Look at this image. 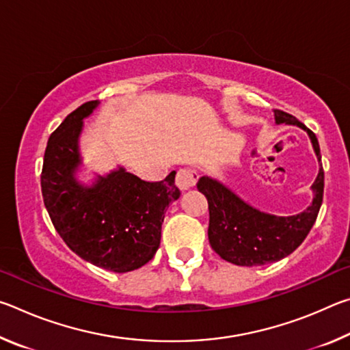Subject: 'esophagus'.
I'll return each instance as SVG.
<instances>
[{
    "mask_svg": "<svg viewBox=\"0 0 350 350\" xmlns=\"http://www.w3.org/2000/svg\"><path fill=\"white\" fill-rule=\"evenodd\" d=\"M198 179H199V174L196 173V171L191 168H182L177 171L176 185L179 187L182 191H185V189H189L196 185Z\"/></svg>",
    "mask_w": 350,
    "mask_h": 350,
    "instance_id": "esophagus-1",
    "label": "esophagus"
}]
</instances>
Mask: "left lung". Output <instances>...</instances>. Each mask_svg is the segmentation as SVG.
Here are the masks:
<instances>
[{
	"mask_svg": "<svg viewBox=\"0 0 350 350\" xmlns=\"http://www.w3.org/2000/svg\"><path fill=\"white\" fill-rule=\"evenodd\" d=\"M276 125L304 129L317 154L319 171L313 182V200L304 211L293 216H276L247 204L238 194L213 177L202 176L198 189L208 200V241L222 259L236 265H265L288 256L298 248L317 221L323 204L324 171L317 135L293 116L275 109Z\"/></svg>",
	"mask_w": 350,
	"mask_h": 350,
	"instance_id": "left-lung-1",
	"label": "left lung"
}]
</instances>
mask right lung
Returning a JSON list of instances; mask_svg holds the SVG:
<instances>
[{
	"label": "right lung",
	"mask_w": 350,
	"mask_h": 350,
	"mask_svg": "<svg viewBox=\"0 0 350 350\" xmlns=\"http://www.w3.org/2000/svg\"><path fill=\"white\" fill-rule=\"evenodd\" d=\"M100 105L88 102L51 134L41 171V193L57 233L81 259L126 273L151 260L161 245L167 206L179 199L176 171L145 182L123 167L83 183L80 135L85 118Z\"/></svg>",
	"instance_id": "add662e5"
}]
</instances>
